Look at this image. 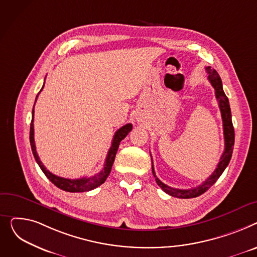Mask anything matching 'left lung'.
I'll use <instances>...</instances> for the list:
<instances>
[{"mask_svg":"<svg viewBox=\"0 0 257 257\" xmlns=\"http://www.w3.org/2000/svg\"><path fill=\"white\" fill-rule=\"evenodd\" d=\"M206 72L208 73V81L212 84V86L215 89V94L216 98L219 102V108L221 111V116H222V121H223V131H224V141H225V149L224 153L220 159V162L217 166L216 170L214 173L210 175L205 182H203L201 185L198 187L189 189V190H180V189H175L171 188L167 185H165L162 183L161 180L157 177L155 169H154V163L152 160V168H153V173L156 178V182L158 186L165 192L169 194L170 196H173V197L176 198H183V199H189V198H194L197 197V196L203 194L206 192L210 187H212L216 182L217 179L221 176L225 168L227 167V165L229 164V161L232 156V150H233V145H234V128L232 125V120H231V111H230V105L227 96L225 95L223 91V87H222V81L219 73L215 70L210 68V66H207Z\"/></svg>","mask_w":257,"mask_h":257,"instance_id":"8db88e82","label":"left lung"}]
</instances>
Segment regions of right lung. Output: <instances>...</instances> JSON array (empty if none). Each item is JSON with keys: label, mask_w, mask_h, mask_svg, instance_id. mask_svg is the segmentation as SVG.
<instances>
[{"label": "right lung", "mask_w": 257, "mask_h": 257, "mask_svg": "<svg viewBox=\"0 0 257 257\" xmlns=\"http://www.w3.org/2000/svg\"><path fill=\"white\" fill-rule=\"evenodd\" d=\"M42 88H41V90H42ZM41 90H40V91H41ZM40 91H39V93H40ZM39 93L36 96L35 102L37 100V97H38ZM34 105H35V103H34ZM32 115H33V118H32V121H31V126H30V143H31L33 156H34L37 164L39 165L40 169L45 174V176H47L51 180V182L56 187H58L59 189H61V190L66 191V192H70V193L91 191V190L97 188L98 186H100L101 184H103L105 182V179L108 178V176L111 172L112 166H113L115 156L117 154V150H118L120 142H121L126 137L127 134L133 128L132 123H127V124L123 125L122 127H120L115 133L114 137H113V141H112V145L109 149L107 158H105L103 168L99 173H97L93 176H90V177H82V178H78V179H69V178L60 177V176H57V175L51 173L49 170H47V168L44 167V165L41 163V161H40V159L37 155V152H36V146H35V141H34V124H33V122H34V107H33Z\"/></svg>", "instance_id": "1"}]
</instances>
